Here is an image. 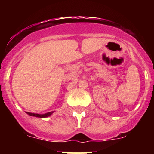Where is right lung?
I'll use <instances>...</instances> for the list:
<instances>
[{
    "mask_svg": "<svg viewBox=\"0 0 154 154\" xmlns=\"http://www.w3.org/2000/svg\"><path fill=\"white\" fill-rule=\"evenodd\" d=\"M52 112H48V113H45V114H42V115L35 114V113H30V112H27V113L31 116H35V117H38V118H45V117H48V116H51V115L52 114Z\"/></svg>",
    "mask_w": 154,
    "mask_h": 154,
    "instance_id": "right-lung-1",
    "label": "right lung"
}]
</instances>
